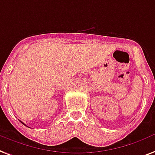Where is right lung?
Instances as JSON below:
<instances>
[{
	"label": "right lung",
	"instance_id": "1",
	"mask_svg": "<svg viewBox=\"0 0 155 155\" xmlns=\"http://www.w3.org/2000/svg\"><path fill=\"white\" fill-rule=\"evenodd\" d=\"M20 122H21V123H22V124H23V123H22V121H20ZM24 125H25V126H27V125H26V124H24Z\"/></svg>",
	"mask_w": 155,
	"mask_h": 155
}]
</instances>
